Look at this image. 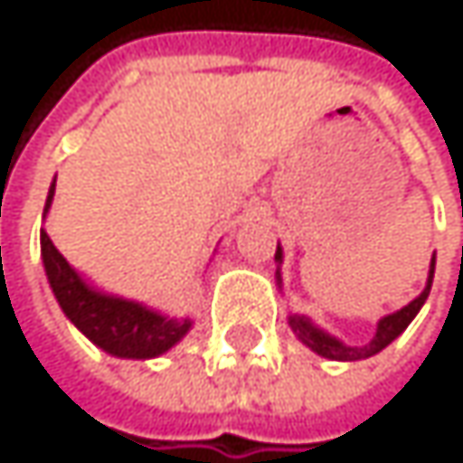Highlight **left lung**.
<instances>
[{"mask_svg": "<svg viewBox=\"0 0 463 463\" xmlns=\"http://www.w3.org/2000/svg\"><path fill=\"white\" fill-rule=\"evenodd\" d=\"M274 260L282 263V250H279V244H277ZM277 282H282V279H279V271H277ZM431 282H434V258H431V269H428V282H425L422 293L417 296V299H411L406 307H401L398 313L384 316V318L379 321L376 335H373V340H371L368 345H345L343 340H337V337H332L329 332L318 329V326H316L310 318H305V316H290L288 324H290V329L296 332V337H299L307 348H313L318 356H326V359H335V362L368 359V356L379 354L382 348H387V345H390V343L414 321V316L420 313V307H422L425 299H428V293H431Z\"/></svg>", "mask_w": 463, "mask_h": 463, "instance_id": "left-lung-1", "label": "left lung"}]
</instances>
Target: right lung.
Masks as SVG:
<instances>
[{
    "label": "right lung",
    "instance_id": "obj_1",
    "mask_svg": "<svg viewBox=\"0 0 463 463\" xmlns=\"http://www.w3.org/2000/svg\"><path fill=\"white\" fill-rule=\"evenodd\" d=\"M54 186L57 181L49 189L43 213L52 208ZM41 255H43L49 285L57 296L62 313L84 337H90L98 348H104L112 356H120V359L161 356L175 343H181L184 335L192 329V318L161 316L139 302H128L123 296H109L104 290H95L92 285H87L81 274L52 244L46 230H41Z\"/></svg>",
    "mask_w": 463,
    "mask_h": 463
}]
</instances>
